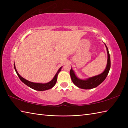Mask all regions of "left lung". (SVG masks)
Wrapping results in <instances>:
<instances>
[{"instance_id":"obj_1","label":"left lung","mask_w":128,"mask_h":128,"mask_svg":"<svg viewBox=\"0 0 128 128\" xmlns=\"http://www.w3.org/2000/svg\"><path fill=\"white\" fill-rule=\"evenodd\" d=\"M104 44L106 49H107L108 59L106 69L101 74L94 76L86 78V79H81V78L77 77V76L75 75L74 70H72V68H71V70L70 71V77H71L72 82L75 84V86L78 87V88L85 90L94 88L100 85L106 79L110 68V59L108 49L105 43Z\"/></svg>"}]
</instances>
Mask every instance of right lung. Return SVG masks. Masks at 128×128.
<instances>
[{"label":"right lung","mask_w":128,"mask_h":128,"mask_svg":"<svg viewBox=\"0 0 128 128\" xmlns=\"http://www.w3.org/2000/svg\"><path fill=\"white\" fill-rule=\"evenodd\" d=\"M14 69L16 74H17L18 78H20V80L22 81V82H24L25 85L28 86V87H30V88L32 89L35 90H37V91H41L47 90L50 89L51 88H52L53 87H54V86L56 85V82L57 77H58V75L59 74V72H60V70L62 68V66L60 68L58 69V72H56V74L54 76L53 79L50 81V82H48L47 83H36V82H31V81L27 80L25 79V78H24L18 74L17 70L16 69L15 62L14 63Z\"/></svg>","instance_id":"1"}]
</instances>
